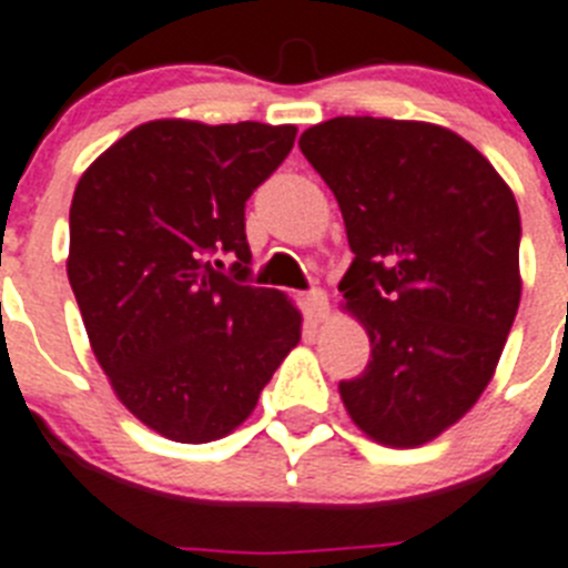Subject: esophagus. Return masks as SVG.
Masks as SVG:
<instances>
[{
  "mask_svg": "<svg viewBox=\"0 0 568 568\" xmlns=\"http://www.w3.org/2000/svg\"><path fill=\"white\" fill-rule=\"evenodd\" d=\"M306 312L314 323H321L328 314V297L323 288H314V292L306 294Z\"/></svg>",
  "mask_w": 568,
  "mask_h": 568,
  "instance_id": "obj_1",
  "label": "esophagus"
}]
</instances>
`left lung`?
Here are the masks:
<instances>
[{"instance_id":"1","label":"left lung","mask_w":568,"mask_h":568,"mask_svg":"<svg viewBox=\"0 0 568 568\" xmlns=\"http://www.w3.org/2000/svg\"><path fill=\"white\" fill-rule=\"evenodd\" d=\"M300 150L341 204L352 260L341 288L373 361L341 381L378 445L418 447L494 378L519 306V211L483 152L424 121L332 118Z\"/></svg>"}]
</instances>
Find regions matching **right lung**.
<instances>
[{"label":"right lung","mask_w":568,"mask_h":568,"mask_svg":"<svg viewBox=\"0 0 568 568\" xmlns=\"http://www.w3.org/2000/svg\"><path fill=\"white\" fill-rule=\"evenodd\" d=\"M297 126L150 121L78 181L69 283L100 369L138 422L184 445L236 430L300 343L292 300L247 285L245 202ZM222 255L237 260L231 275Z\"/></svg>","instance_id":"right-lung-1"}]
</instances>
